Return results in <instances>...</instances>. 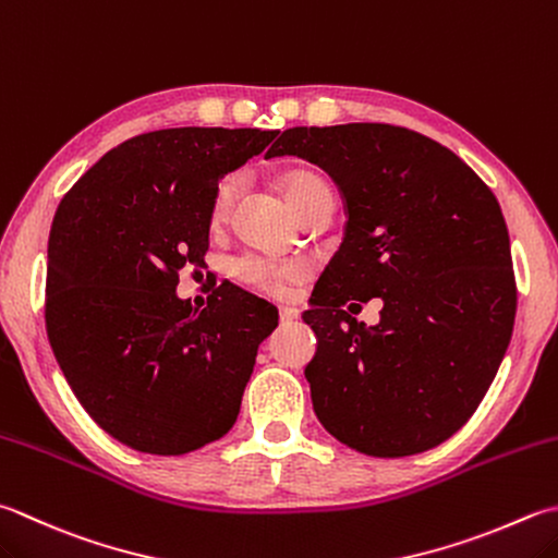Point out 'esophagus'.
Returning a JSON list of instances; mask_svg holds the SVG:
<instances>
[{
    "label": "esophagus",
    "instance_id": "esophagus-1",
    "mask_svg": "<svg viewBox=\"0 0 558 558\" xmlns=\"http://www.w3.org/2000/svg\"><path fill=\"white\" fill-rule=\"evenodd\" d=\"M278 314H280V322L282 324H288V322H294L300 316V310H294V307H288V304H280L278 307Z\"/></svg>",
    "mask_w": 558,
    "mask_h": 558
}]
</instances>
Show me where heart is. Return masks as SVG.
<instances>
[{"mask_svg": "<svg viewBox=\"0 0 558 558\" xmlns=\"http://www.w3.org/2000/svg\"><path fill=\"white\" fill-rule=\"evenodd\" d=\"M282 185H286L288 203L298 217L307 210L312 203L326 198V195H333L329 181L319 177L316 171H307V169L290 171L286 181H282ZM239 191H242V179H239L236 173H229V177L217 181L210 195V207H207V220H210L213 227H220L227 222V217L234 210ZM300 272H302L300 266L278 264V260H268L260 256H242L234 264V276L242 280L244 286H251L264 292L282 290L288 282L298 280Z\"/></svg>", "mask_w": 558, "mask_h": 558, "instance_id": "b5f03b06", "label": "heart"}]
</instances>
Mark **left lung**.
<instances>
[{
	"label": "left lung",
	"instance_id": "obj_1",
	"mask_svg": "<svg viewBox=\"0 0 558 558\" xmlns=\"http://www.w3.org/2000/svg\"><path fill=\"white\" fill-rule=\"evenodd\" d=\"M286 155L329 173L348 213L302 314L316 333L304 369L316 418L363 454L430 450L472 418L515 324L496 195L454 151L399 125L290 128L266 159ZM373 296L386 307L367 330L342 307Z\"/></svg>",
	"mask_w": 558,
	"mask_h": 558
}]
</instances>
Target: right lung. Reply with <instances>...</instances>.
<instances>
[{
  "instance_id": "right-lung-1",
  "label": "right lung",
  "mask_w": 558,
  "mask_h": 558,
  "mask_svg": "<svg viewBox=\"0 0 558 558\" xmlns=\"http://www.w3.org/2000/svg\"><path fill=\"white\" fill-rule=\"evenodd\" d=\"M278 130L169 128L125 140L64 193L48 239L46 329L74 397L137 452L220 440L278 310L234 286L203 312L179 270L210 246V195Z\"/></svg>"
}]
</instances>
